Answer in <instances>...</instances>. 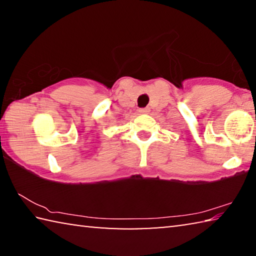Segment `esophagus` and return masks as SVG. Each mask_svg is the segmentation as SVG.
Listing matches in <instances>:
<instances>
[{"instance_id": "esophagus-1", "label": "esophagus", "mask_w": 256, "mask_h": 256, "mask_svg": "<svg viewBox=\"0 0 256 256\" xmlns=\"http://www.w3.org/2000/svg\"><path fill=\"white\" fill-rule=\"evenodd\" d=\"M150 110L149 108H141L140 110V112H142V114H146V112H149Z\"/></svg>"}]
</instances>
